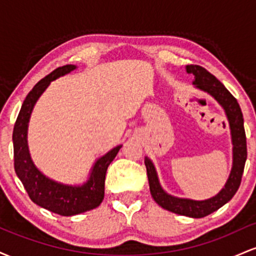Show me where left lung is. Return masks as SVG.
Instances as JSON below:
<instances>
[{
  "mask_svg": "<svg viewBox=\"0 0 256 256\" xmlns=\"http://www.w3.org/2000/svg\"><path fill=\"white\" fill-rule=\"evenodd\" d=\"M186 72L192 73L195 77L192 84L198 89L204 90L212 95L222 104L226 116H228L231 130L232 146H234L232 148L234 160H232V168L228 182L216 196L208 200L195 201V200L190 198H179L164 192L158 183L156 170L148 158H144V164L146 167V174H148L149 189H150L152 198L158 206L170 212L179 214V216H190V218H204L228 204L238 190L246 160V138L242 110H240L237 100L231 95L230 91L204 67L198 66V64H188Z\"/></svg>",
  "mask_w": 256,
  "mask_h": 256,
  "instance_id": "1",
  "label": "left lung"
}]
</instances>
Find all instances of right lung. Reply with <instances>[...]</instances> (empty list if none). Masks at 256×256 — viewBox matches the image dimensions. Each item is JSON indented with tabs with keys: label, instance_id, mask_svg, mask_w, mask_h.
I'll return each instance as SVG.
<instances>
[{
	"label": "right lung",
	"instance_id": "right-lung-1",
	"mask_svg": "<svg viewBox=\"0 0 256 256\" xmlns=\"http://www.w3.org/2000/svg\"><path fill=\"white\" fill-rule=\"evenodd\" d=\"M73 70H76L74 64L58 67L34 85L24 100L13 130L14 168L16 176L34 204L64 216L84 213L101 204L104 198L106 172L122 146H116L104 156L98 158L86 183L78 186L52 180L32 162L28 146V128L32 110L50 82Z\"/></svg>",
	"mask_w": 256,
	"mask_h": 256
}]
</instances>
